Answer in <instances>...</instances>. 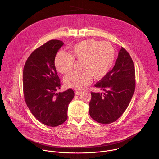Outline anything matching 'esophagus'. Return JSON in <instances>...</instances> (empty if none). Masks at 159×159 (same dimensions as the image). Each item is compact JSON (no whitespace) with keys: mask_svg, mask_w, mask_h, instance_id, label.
I'll use <instances>...</instances> for the list:
<instances>
[{"mask_svg":"<svg viewBox=\"0 0 159 159\" xmlns=\"http://www.w3.org/2000/svg\"><path fill=\"white\" fill-rule=\"evenodd\" d=\"M81 93V91H76L75 92L76 95H80Z\"/></svg>","mask_w":159,"mask_h":159,"instance_id":"obj_1","label":"esophagus"}]
</instances>
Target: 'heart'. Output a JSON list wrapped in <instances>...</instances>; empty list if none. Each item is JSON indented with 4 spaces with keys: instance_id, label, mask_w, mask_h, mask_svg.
I'll use <instances>...</instances> for the list:
<instances>
[{
    "instance_id": "1",
    "label": "heart",
    "mask_w": 159,
    "mask_h": 159,
    "mask_svg": "<svg viewBox=\"0 0 159 159\" xmlns=\"http://www.w3.org/2000/svg\"><path fill=\"white\" fill-rule=\"evenodd\" d=\"M114 57V49L110 43L89 39L73 46L70 54L59 51L54 65L59 73L66 74L73 69L74 60L81 61V70L69 73L64 83L68 88L83 89L91 83L92 77L96 80L104 77L111 68Z\"/></svg>"
}]
</instances>
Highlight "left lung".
<instances>
[{"label": "left lung", "mask_w": 159, "mask_h": 159, "mask_svg": "<svg viewBox=\"0 0 159 159\" xmlns=\"http://www.w3.org/2000/svg\"><path fill=\"white\" fill-rule=\"evenodd\" d=\"M103 93L91 92L89 114L98 123L108 124L128 107L135 89V70L129 52L122 47L113 69L95 84Z\"/></svg>", "instance_id": "1"}]
</instances>
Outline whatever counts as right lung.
<instances>
[{"label":"right lung","instance_id":"add662e5","mask_svg":"<svg viewBox=\"0 0 159 159\" xmlns=\"http://www.w3.org/2000/svg\"><path fill=\"white\" fill-rule=\"evenodd\" d=\"M64 45L51 40L34 50L27 58L23 73L25 102L41 123L56 127L67 119L68 104L74 97L71 89L57 93L61 81L54 65L56 55Z\"/></svg>","mask_w":159,"mask_h":159}]
</instances>
